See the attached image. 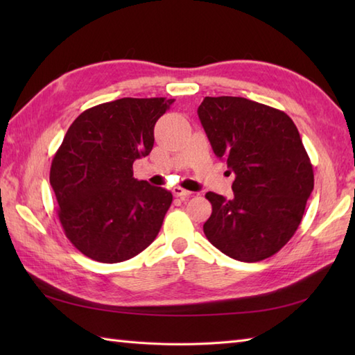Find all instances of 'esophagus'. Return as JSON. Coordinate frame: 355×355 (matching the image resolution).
Listing matches in <instances>:
<instances>
[{"mask_svg":"<svg viewBox=\"0 0 355 355\" xmlns=\"http://www.w3.org/2000/svg\"><path fill=\"white\" fill-rule=\"evenodd\" d=\"M172 192H173V195H175V197H180V198H189L191 195H192L191 191H186V189H183V187H180V186L173 187Z\"/></svg>","mask_w":355,"mask_h":355,"instance_id":"34e87169","label":"esophagus"}]
</instances>
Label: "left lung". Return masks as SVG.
Returning a JSON list of instances; mask_svg holds the SVG:
<instances>
[{"instance_id":"1","label":"left lung","mask_w":355,"mask_h":355,"mask_svg":"<svg viewBox=\"0 0 355 355\" xmlns=\"http://www.w3.org/2000/svg\"><path fill=\"white\" fill-rule=\"evenodd\" d=\"M200 122L216 157L235 173L233 198L207 192L210 244L230 258L258 262L277 253L297 230L314 187L313 166L284 111L244 97H205Z\"/></svg>"}]
</instances>
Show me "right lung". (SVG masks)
Wrapping results in <instances>:
<instances>
[{"label": "right lung", "instance_id": "add662e5", "mask_svg": "<svg viewBox=\"0 0 355 355\" xmlns=\"http://www.w3.org/2000/svg\"><path fill=\"white\" fill-rule=\"evenodd\" d=\"M173 102L123 97L84 111L67 131L50 184L65 236L88 258L128 261L160 232L172 193L134 178L132 163L153 150L154 126Z\"/></svg>", "mask_w": 355, "mask_h": 355}]
</instances>
